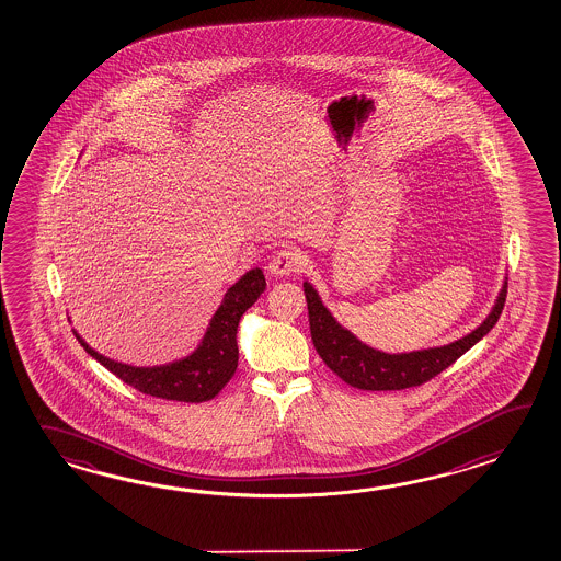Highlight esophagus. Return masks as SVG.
Masks as SVG:
<instances>
[{
	"instance_id": "obj_1",
	"label": "esophagus",
	"mask_w": 561,
	"mask_h": 561,
	"mask_svg": "<svg viewBox=\"0 0 561 561\" xmlns=\"http://www.w3.org/2000/svg\"><path fill=\"white\" fill-rule=\"evenodd\" d=\"M299 267H301V253L294 250V248L279 250L267 265L270 274L277 275V277L296 274V272H299Z\"/></svg>"
}]
</instances>
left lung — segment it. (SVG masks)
Segmentation results:
<instances>
[{
    "instance_id": "1",
    "label": "left lung",
    "mask_w": 561,
    "mask_h": 561,
    "mask_svg": "<svg viewBox=\"0 0 561 561\" xmlns=\"http://www.w3.org/2000/svg\"><path fill=\"white\" fill-rule=\"evenodd\" d=\"M304 294L308 301L309 330L311 342L316 345L325 366L332 369L352 388L367 391H393V389L415 388L442 374L469 347L488 335L502 316L503 304L507 296V282L503 284L500 296L495 299L490 316L480 328L463 335L458 342L447 343L442 347H430L410 354H386L359 342L354 333L342 328L330 309L321 304L318 291L309 282H304Z\"/></svg>"
}]
</instances>
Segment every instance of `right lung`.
Wrapping results in <instances>:
<instances>
[{
    "label": "right lung",
    "mask_w": 561,
    "mask_h": 561,
    "mask_svg": "<svg viewBox=\"0 0 561 561\" xmlns=\"http://www.w3.org/2000/svg\"><path fill=\"white\" fill-rule=\"evenodd\" d=\"M265 289V277L260 267H253L248 274L229 287L224 301L207 325L204 340L194 354L175 359L165 366L138 367L114 362L98 354L76 333L83 350L107 367L114 376L126 381L127 386L138 389L151 398L161 400L202 403L216 398L228 383L238 367V325L241 316L252 308Z\"/></svg>",
    "instance_id": "obj_1"
}]
</instances>
